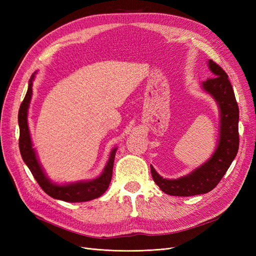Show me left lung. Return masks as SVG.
<instances>
[{
  "label": "left lung",
  "mask_w": 256,
  "mask_h": 256,
  "mask_svg": "<svg viewBox=\"0 0 256 256\" xmlns=\"http://www.w3.org/2000/svg\"><path fill=\"white\" fill-rule=\"evenodd\" d=\"M207 66L214 78L204 81L200 84V88L214 98L219 108L218 144L212 157L202 166L176 180L164 178L150 166L154 182L168 196H191L212 191L226 173L238 152L239 109L233 88L226 72L219 65L208 60Z\"/></svg>",
  "instance_id": "8db88e82"
}]
</instances>
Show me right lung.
<instances>
[{"instance_id": "add662e5", "label": "right lung", "mask_w": 256, "mask_h": 256, "mask_svg": "<svg viewBox=\"0 0 256 256\" xmlns=\"http://www.w3.org/2000/svg\"><path fill=\"white\" fill-rule=\"evenodd\" d=\"M36 72L30 76L28 81V88L26 95L23 99L20 106L18 114V122L20 128V138H19V148L21 152V157L26 164L32 172L34 178L42 189L53 198L64 200L69 203H78V202H88V200H94L102 196L109 188L111 182L114 158L118 147H115L110 152L109 160L104 168L102 173L98 177L90 180H80L69 184H56L53 182L50 178L44 173L42 164L38 161L35 148L33 147L32 138H30V129L28 125V112L30 99L33 94V81L35 79Z\"/></svg>"}]
</instances>
